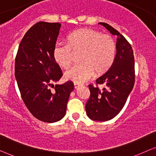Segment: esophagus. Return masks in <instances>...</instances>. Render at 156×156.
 <instances>
[{
    "label": "esophagus",
    "mask_w": 156,
    "mask_h": 156,
    "mask_svg": "<svg viewBox=\"0 0 156 156\" xmlns=\"http://www.w3.org/2000/svg\"><path fill=\"white\" fill-rule=\"evenodd\" d=\"M74 88L76 89V88H78L79 87H80V84H78V83H75V82H74Z\"/></svg>",
    "instance_id": "esophagus-1"
}]
</instances>
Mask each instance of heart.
I'll list each match as a JSON object with an SVG mask.
<instances>
[{
    "label": "heart",
    "instance_id": "heart-1",
    "mask_svg": "<svg viewBox=\"0 0 156 156\" xmlns=\"http://www.w3.org/2000/svg\"><path fill=\"white\" fill-rule=\"evenodd\" d=\"M79 52L81 63L67 70L65 77L81 84L89 80L94 72L99 75L108 71L116 57V40L109 34H101L92 29H79L69 35L67 44H55L53 57L57 65L66 69L71 65L73 53Z\"/></svg>",
    "mask_w": 156,
    "mask_h": 156
}]
</instances>
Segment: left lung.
<instances>
[{
	"label": "left lung",
	"mask_w": 156,
	"mask_h": 156,
	"mask_svg": "<svg viewBox=\"0 0 156 156\" xmlns=\"http://www.w3.org/2000/svg\"><path fill=\"white\" fill-rule=\"evenodd\" d=\"M117 36L116 54L107 72L89 85L90 97L86 112L94 121H105L114 118L124 106L135 83V62L133 49L128 40L116 29L105 23H99ZM104 86L102 90L98 85Z\"/></svg>",
	"instance_id": "left-lung-1"
}]
</instances>
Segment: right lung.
<instances>
[{
  "label": "right lung",
  "instance_id": "obj_1",
  "mask_svg": "<svg viewBox=\"0 0 156 156\" xmlns=\"http://www.w3.org/2000/svg\"><path fill=\"white\" fill-rule=\"evenodd\" d=\"M61 24L40 21L25 34L15 61V76L25 106L34 117L47 123L65 116L74 84L50 87L62 76L61 68L53 57ZM54 86V85H53Z\"/></svg>",
  "mask_w": 156,
  "mask_h": 156
}]
</instances>
